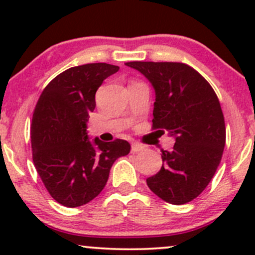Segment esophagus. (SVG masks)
Here are the masks:
<instances>
[{
	"mask_svg": "<svg viewBox=\"0 0 255 255\" xmlns=\"http://www.w3.org/2000/svg\"><path fill=\"white\" fill-rule=\"evenodd\" d=\"M142 150H144V146L137 144V142H131V152L135 153V152H140Z\"/></svg>",
	"mask_w": 255,
	"mask_h": 255,
	"instance_id": "esophagus-1",
	"label": "esophagus"
}]
</instances>
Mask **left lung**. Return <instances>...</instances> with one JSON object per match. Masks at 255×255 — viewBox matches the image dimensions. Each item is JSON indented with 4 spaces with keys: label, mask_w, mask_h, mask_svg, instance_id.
<instances>
[{
    "label": "left lung",
    "mask_w": 255,
    "mask_h": 255,
    "mask_svg": "<svg viewBox=\"0 0 255 255\" xmlns=\"http://www.w3.org/2000/svg\"><path fill=\"white\" fill-rule=\"evenodd\" d=\"M156 93L153 128L175 139L162 150L163 164L146 178L148 188L169 204L182 205L207 187L221 163L225 125L217 95L197 71L178 62H127Z\"/></svg>",
    "instance_id": "8db88e82"
}]
</instances>
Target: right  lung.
I'll use <instances>...</instances> for the list:
<instances>
[{
    "label": "right lung",
    "mask_w": 255,
    "mask_h": 255,
    "mask_svg": "<svg viewBox=\"0 0 255 255\" xmlns=\"http://www.w3.org/2000/svg\"><path fill=\"white\" fill-rule=\"evenodd\" d=\"M120 69L108 63L72 67L40 95L31 125L32 156L44 186L57 203L78 207L103 191L114 162L130 151L122 139L104 142L87 133L96 92Z\"/></svg>",
    "instance_id": "right-lung-1"
}]
</instances>
